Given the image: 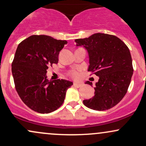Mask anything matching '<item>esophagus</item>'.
I'll return each instance as SVG.
<instances>
[{"label":"esophagus","instance_id":"obj_1","mask_svg":"<svg viewBox=\"0 0 146 146\" xmlns=\"http://www.w3.org/2000/svg\"><path fill=\"white\" fill-rule=\"evenodd\" d=\"M73 86H75V87H77V88H80V87H81L82 86V84H80V83H77V82H74V83H73Z\"/></svg>","mask_w":146,"mask_h":146}]
</instances>
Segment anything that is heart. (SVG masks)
I'll use <instances>...</instances> for the list:
<instances>
[{
	"label": "heart",
	"mask_w": 146,
	"mask_h": 146,
	"mask_svg": "<svg viewBox=\"0 0 146 146\" xmlns=\"http://www.w3.org/2000/svg\"><path fill=\"white\" fill-rule=\"evenodd\" d=\"M68 74H69V75L72 78H74V79H77L80 77V73L77 71H70Z\"/></svg>",
	"instance_id": "heart-1"
}]
</instances>
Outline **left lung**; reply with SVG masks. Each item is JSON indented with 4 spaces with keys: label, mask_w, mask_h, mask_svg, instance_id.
<instances>
[{
    "label": "left lung",
    "mask_w": 146,
    "mask_h": 146,
    "mask_svg": "<svg viewBox=\"0 0 146 146\" xmlns=\"http://www.w3.org/2000/svg\"><path fill=\"white\" fill-rule=\"evenodd\" d=\"M75 41L77 46H84L88 51V71L99 77L94 96L84 100V105L97 111L111 109L123 99L131 83L133 68L129 49L118 37L104 33ZM86 84L92 85L89 81Z\"/></svg>",
    "instance_id": "1"
}]
</instances>
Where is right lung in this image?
Segmentation results:
<instances>
[{"instance_id":"1","label":"right lung","mask_w":146,"mask_h":146,"mask_svg":"<svg viewBox=\"0 0 146 146\" xmlns=\"http://www.w3.org/2000/svg\"><path fill=\"white\" fill-rule=\"evenodd\" d=\"M67 43L47 35H32L17 46L11 64L15 90L20 99L33 111L48 113L59 108L73 82L48 80L50 66L58 62L60 51Z\"/></svg>"}]
</instances>
